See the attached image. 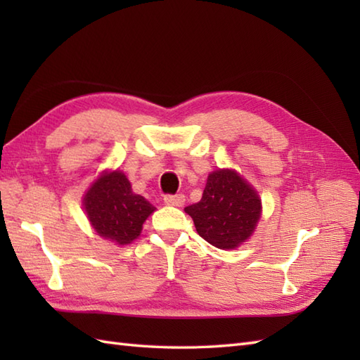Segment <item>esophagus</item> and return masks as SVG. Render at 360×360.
I'll use <instances>...</instances> for the list:
<instances>
[{"label":"esophagus","instance_id":"obj_1","mask_svg":"<svg viewBox=\"0 0 360 360\" xmlns=\"http://www.w3.org/2000/svg\"><path fill=\"white\" fill-rule=\"evenodd\" d=\"M164 201L168 205H176V207H181L182 204L186 201V196L182 193H176V195H165Z\"/></svg>","mask_w":360,"mask_h":360}]
</instances>
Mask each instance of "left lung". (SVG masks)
<instances>
[{"label": "left lung", "instance_id": "obj_1", "mask_svg": "<svg viewBox=\"0 0 360 360\" xmlns=\"http://www.w3.org/2000/svg\"><path fill=\"white\" fill-rule=\"evenodd\" d=\"M196 232L218 249H235L246 241L262 213L258 195L232 170L209 174L200 202L188 205Z\"/></svg>", "mask_w": 360, "mask_h": 360}]
</instances>
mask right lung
<instances>
[{"label": "right lung", "mask_w": 360, "mask_h": 360, "mask_svg": "<svg viewBox=\"0 0 360 360\" xmlns=\"http://www.w3.org/2000/svg\"><path fill=\"white\" fill-rule=\"evenodd\" d=\"M94 231L116 244H129L139 236L143 221L155 205L133 193L127 176L120 172L105 173L83 200Z\"/></svg>", "instance_id": "add662e5"}]
</instances>
